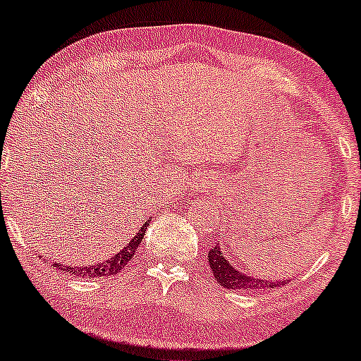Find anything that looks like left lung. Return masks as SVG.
Instances as JSON below:
<instances>
[{"instance_id":"8db88e82","label":"left lung","mask_w":361,"mask_h":361,"mask_svg":"<svg viewBox=\"0 0 361 361\" xmlns=\"http://www.w3.org/2000/svg\"><path fill=\"white\" fill-rule=\"evenodd\" d=\"M209 264L212 270L215 280L224 288L231 290H267V288H276L285 283L283 280H261V279H251V276L244 275L238 268L233 267L226 258H224L221 246H215L209 251Z\"/></svg>"}]
</instances>
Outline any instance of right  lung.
<instances>
[{"instance_id": "right-lung-1", "label": "right lung", "mask_w": 361, "mask_h": 361, "mask_svg": "<svg viewBox=\"0 0 361 361\" xmlns=\"http://www.w3.org/2000/svg\"><path fill=\"white\" fill-rule=\"evenodd\" d=\"M149 224L146 222L142 227L137 231V234L132 238V241L123 247L122 251L117 252L115 256H111L109 261H103V263L94 264V267H81V268H73L71 264H56V268H59L62 271H68V273H76L78 276H91V279H102V276H111V275H117L122 270L123 267L134 258V252L137 251L140 241H142L144 233H146Z\"/></svg>"}]
</instances>
